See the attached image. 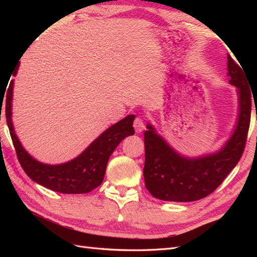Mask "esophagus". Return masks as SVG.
<instances>
[{"label": "esophagus", "instance_id": "1", "mask_svg": "<svg viewBox=\"0 0 257 257\" xmlns=\"http://www.w3.org/2000/svg\"><path fill=\"white\" fill-rule=\"evenodd\" d=\"M144 127H145L144 121L141 118H136L134 121V128H135L136 133H142Z\"/></svg>", "mask_w": 257, "mask_h": 257}]
</instances>
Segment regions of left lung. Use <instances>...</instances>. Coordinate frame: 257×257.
I'll return each instance as SVG.
<instances>
[{
    "instance_id": "1",
    "label": "left lung",
    "mask_w": 257,
    "mask_h": 257,
    "mask_svg": "<svg viewBox=\"0 0 257 257\" xmlns=\"http://www.w3.org/2000/svg\"><path fill=\"white\" fill-rule=\"evenodd\" d=\"M240 66L227 54L228 82L236 87L238 113L234 131L220 149L197 157L184 155L148 122L144 133V178L153 197L179 203L201 199L211 194L237 165L245 146L252 107L251 85Z\"/></svg>"
}]
</instances>
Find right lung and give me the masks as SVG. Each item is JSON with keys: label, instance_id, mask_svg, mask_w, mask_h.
<instances>
[{"label": "right lung", "instance_id": "add662e5", "mask_svg": "<svg viewBox=\"0 0 257 257\" xmlns=\"http://www.w3.org/2000/svg\"><path fill=\"white\" fill-rule=\"evenodd\" d=\"M19 67V66H18ZM18 67L14 76H16ZM14 80L11 81L6 96V120L20 164L32 180L45 188L63 194H84L102 184L108 160L124 138L134 135L135 114L112 124L94 139L75 159L62 164H46L31 155L15 133L12 120Z\"/></svg>", "mask_w": 257, "mask_h": 257}]
</instances>
